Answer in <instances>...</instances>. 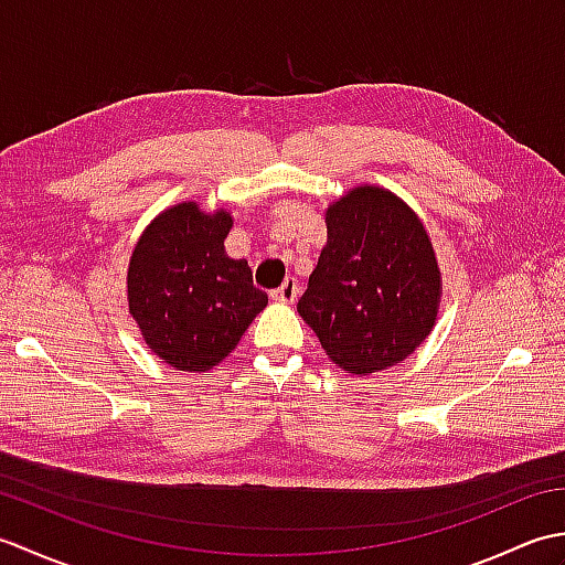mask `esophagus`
Here are the masks:
<instances>
[{
	"instance_id": "34e87169",
	"label": "esophagus",
	"mask_w": 565,
	"mask_h": 565,
	"mask_svg": "<svg viewBox=\"0 0 565 565\" xmlns=\"http://www.w3.org/2000/svg\"><path fill=\"white\" fill-rule=\"evenodd\" d=\"M298 281L296 279H286L279 289H276L274 294H271V298L274 301H281V303H294L296 298H298Z\"/></svg>"
}]
</instances>
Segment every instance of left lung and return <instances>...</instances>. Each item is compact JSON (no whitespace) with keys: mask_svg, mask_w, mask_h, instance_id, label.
Listing matches in <instances>:
<instances>
[{"mask_svg":"<svg viewBox=\"0 0 565 565\" xmlns=\"http://www.w3.org/2000/svg\"><path fill=\"white\" fill-rule=\"evenodd\" d=\"M326 223L298 316L347 374L401 364L435 328L441 298L423 221L393 191L364 184L332 201Z\"/></svg>","mask_w":565,"mask_h":565,"instance_id":"obj_1","label":"left lung"}]
</instances>
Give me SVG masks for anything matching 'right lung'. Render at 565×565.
<instances>
[{
  "instance_id": "right-lung-1",
  "label": "right lung",
  "mask_w": 565,
  "mask_h": 565,
  "mask_svg": "<svg viewBox=\"0 0 565 565\" xmlns=\"http://www.w3.org/2000/svg\"><path fill=\"white\" fill-rule=\"evenodd\" d=\"M233 215L184 201L162 211L128 264V313L150 352L177 371H209L267 308L245 259L225 255Z\"/></svg>"
}]
</instances>
